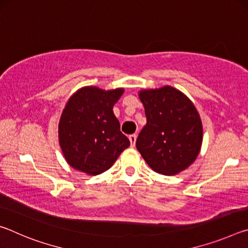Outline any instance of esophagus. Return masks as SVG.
<instances>
[{"mask_svg": "<svg viewBox=\"0 0 248 248\" xmlns=\"http://www.w3.org/2000/svg\"><path fill=\"white\" fill-rule=\"evenodd\" d=\"M129 140H130V143H131V145L133 146L134 144H136V141H137V134H136V133L130 134V136H129Z\"/></svg>", "mask_w": 248, "mask_h": 248, "instance_id": "1", "label": "esophagus"}]
</instances>
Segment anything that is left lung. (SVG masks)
Returning <instances> with one entry per match:
<instances>
[{
	"label": "left lung",
	"mask_w": 248,
	"mask_h": 248,
	"mask_svg": "<svg viewBox=\"0 0 248 248\" xmlns=\"http://www.w3.org/2000/svg\"><path fill=\"white\" fill-rule=\"evenodd\" d=\"M146 124L136 142L148 165L171 176L186 170L198 156L202 124L189 98L170 86L140 92Z\"/></svg>",
	"instance_id": "1"
}]
</instances>
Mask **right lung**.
<instances>
[{
	"mask_svg": "<svg viewBox=\"0 0 248 248\" xmlns=\"http://www.w3.org/2000/svg\"><path fill=\"white\" fill-rule=\"evenodd\" d=\"M123 93V89L89 86L69 99L59 123V141L73 169L93 176L102 174L130 145L112 111Z\"/></svg>",
	"mask_w": 248,
	"mask_h": 248,
	"instance_id": "obj_1",
	"label": "right lung"
}]
</instances>
